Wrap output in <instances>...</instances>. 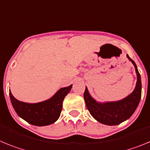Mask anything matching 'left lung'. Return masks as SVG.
Returning <instances> with one entry per match:
<instances>
[{
    "label": "left lung",
    "instance_id": "left-lung-1",
    "mask_svg": "<svg viewBox=\"0 0 150 150\" xmlns=\"http://www.w3.org/2000/svg\"><path fill=\"white\" fill-rule=\"evenodd\" d=\"M127 57L134 66L137 77L135 88L130 95L117 102L99 103L92 98L87 87L85 88L83 98L89 112L98 122L105 125H118L130 118L131 116L134 114L141 100V75L134 60H132L128 54Z\"/></svg>",
    "mask_w": 150,
    "mask_h": 150
}]
</instances>
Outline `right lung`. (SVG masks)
<instances>
[{
	"instance_id": "right-lung-1",
	"label": "right lung",
	"mask_w": 150,
	"mask_h": 150,
	"mask_svg": "<svg viewBox=\"0 0 150 150\" xmlns=\"http://www.w3.org/2000/svg\"><path fill=\"white\" fill-rule=\"evenodd\" d=\"M72 85L60 89L51 98L38 103H26L17 100L9 90L13 108L23 120L33 125L44 126L54 123L60 115L63 101L69 93Z\"/></svg>"
}]
</instances>
